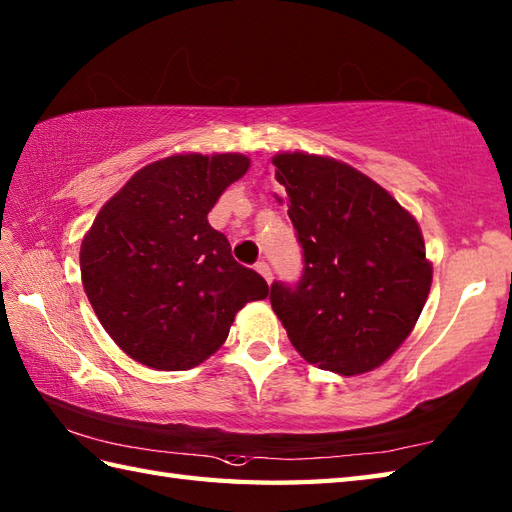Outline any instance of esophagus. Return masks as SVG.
<instances>
[{
	"label": "esophagus",
	"mask_w": 512,
	"mask_h": 512,
	"mask_svg": "<svg viewBox=\"0 0 512 512\" xmlns=\"http://www.w3.org/2000/svg\"><path fill=\"white\" fill-rule=\"evenodd\" d=\"M255 270L268 281V284H270V281H273V270H270V266H268L266 262H257V264H255Z\"/></svg>",
	"instance_id": "esophagus-1"
}]
</instances>
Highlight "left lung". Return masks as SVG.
<instances>
[{
	"instance_id": "left-lung-1",
	"label": "left lung",
	"mask_w": 512,
	"mask_h": 512,
	"mask_svg": "<svg viewBox=\"0 0 512 512\" xmlns=\"http://www.w3.org/2000/svg\"><path fill=\"white\" fill-rule=\"evenodd\" d=\"M273 165L306 264L295 288L270 286L273 310L310 365L372 372L405 343L431 290L416 217L347 162L284 151Z\"/></svg>"
}]
</instances>
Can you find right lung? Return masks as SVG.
Segmentation results:
<instances>
[{
    "label": "right lung",
    "mask_w": 512,
    "mask_h": 512,
    "mask_svg": "<svg viewBox=\"0 0 512 512\" xmlns=\"http://www.w3.org/2000/svg\"><path fill=\"white\" fill-rule=\"evenodd\" d=\"M250 167L244 154H173L138 169L81 242V281L105 332L158 372L220 350L235 314L268 297L206 215Z\"/></svg>",
    "instance_id": "add662e5"
}]
</instances>
